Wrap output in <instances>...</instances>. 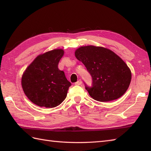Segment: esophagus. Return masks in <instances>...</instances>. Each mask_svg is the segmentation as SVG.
Masks as SVG:
<instances>
[{
  "mask_svg": "<svg viewBox=\"0 0 151 151\" xmlns=\"http://www.w3.org/2000/svg\"><path fill=\"white\" fill-rule=\"evenodd\" d=\"M82 83V81H81V80H79L77 82H76L75 83V84L76 85H78V86H80V85H81V84Z\"/></svg>",
  "mask_w": 151,
  "mask_h": 151,
  "instance_id": "obj_1",
  "label": "esophagus"
}]
</instances>
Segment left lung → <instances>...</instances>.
<instances>
[{
  "label": "left lung",
  "instance_id": "left-lung-1",
  "mask_svg": "<svg viewBox=\"0 0 151 151\" xmlns=\"http://www.w3.org/2000/svg\"><path fill=\"white\" fill-rule=\"evenodd\" d=\"M75 55L92 77V86L85 83V87L93 99L111 101L119 98L127 90L131 71L111 50L100 46H81L76 50Z\"/></svg>",
  "mask_w": 151,
  "mask_h": 151
}]
</instances>
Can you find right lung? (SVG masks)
<instances>
[{"instance_id": "obj_1", "label": "right lung", "mask_w": 151, "mask_h": 151, "mask_svg": "<svg viewBox=\"0 0 151 151\" xmlns=\"http://www.w3.org/2000/svg\"><path fill=\"white\" fill-rule=\"evenodd\" d=\"M63 54L62 49H55L39 55L23 73L21 81L23 91L38 106L57 107L67 96L71 84L58 67Z\"/></svg>"}]
</instances>
